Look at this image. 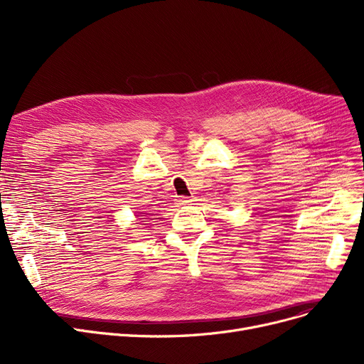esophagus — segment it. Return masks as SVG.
I'll return each mask as SVG.
<instances>
[{"label":"esophagus","mask_w":364,"mask_h":364,"mask_svg":"<svg viewBox=\"0 0 364 364\" xmlns=\"http://www.w3.org/2000/svg\"><path fill=\"white\" fill-rule=\"evenodd\" d=\"M192 202H193L192 198H180V199H178V203H180V205H192Z\"/></svg>","instance_id":"obj_1"}]
</instances>
